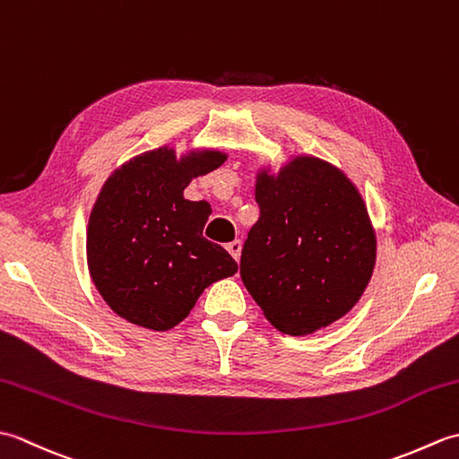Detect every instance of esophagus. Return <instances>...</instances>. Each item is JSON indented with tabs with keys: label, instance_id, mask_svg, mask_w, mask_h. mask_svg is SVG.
<instances>
[{
	"label": "esophagus",
	"instance_id": "34e87169",
	"mask_svg": "<svg viewBox=\"0 0 459 459\" xmlns=\"http://www.w3.org/2000/svg\"><path fill=\"white\" fill-rule=\"evenodd\" d=\"M227 250H229V255L238 262V258H240V250H242V242H240V240H232V242H229V245H227Z\"/></svg>",
	"mask_w": 459,
	"mask_h": 459
}]
</instances>
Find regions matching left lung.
Here are the masks:
<instances>
[{
  "instance_id": "1",
  "label": "left lung",
  "mask_w": 459,
  "mask_h": 459,
  "mask_svg": "<svg viewBox=\"0 0 459 459\" xmlns=\"http://www.w3.org/2000/svg\"><path fill=\"white\" fill-rule=\"evenodd\" d=\"M260 217L240 256V278L286 335H309L355 307L377 262L367 203L343 169L298 153L255 178Z\"/></svg>"
}]
</instances>
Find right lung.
<instances>
[{"mask_svg":"<svg viewBox=\"0 0 459 459\" xmlns=\"http://www.w3.org/2000/svg\"><path fill=\"white\" fill-rule=\"evenodd\" d=\"M227 158L214 148L178 155L161 145L108 175L86 227V264L114 314L168 331L189 316L204 288L237 274L229 252L203 238L211 204L183 197L195 178Z\"/></svg>","mask_w":459,"mask_h":459,"instance_id":"obj_1","label":"right lung"}]
</instances>
